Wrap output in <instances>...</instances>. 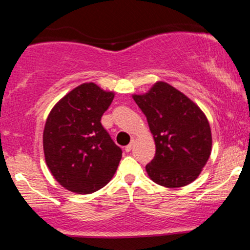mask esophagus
<instances>
[{
    "label": "esophagus",
    "mask_w": 250,
    "mask_h": 250,
    "mask_svg": "<svg viewBox=\"0 0 250 250\" xmlns=\"http://www.w3.org/2000/svg\"><path fill=\"white\" fill-rule=\"evenodd\" d=\"M134 145H135V141L134 140H131L130 141V143H129L128 146H125V150L127 151V153H129V151L131 150V149H133V147H134Z\"/></svg>",
    "instance_id": "esophagus-1"
}]
</instances>
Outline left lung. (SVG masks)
Here are the masks:
<instances>
[{
  "instance_id": "left-lung-1",
  "label": "left lung",
  "mask_w": 250,
  "mask_h": 250,
  "mask_svg": "<svg viewBox=\"0 0 250 250\" xmlns=\"http://www.w3.org/2000/svg\"><path fill=\"white\" fill-rule=\"evenodd\" d=\"M134 101L147 117L156 153L146 170L157 185L187 186L199 176L211 151L207 117L185 94L166 82H157Z\"/></svg>"
}]
</instances>
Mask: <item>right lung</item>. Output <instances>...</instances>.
Wrapping results in <instances>:
<instances>
[{
    "label": "right lung",
    "mask_w": 250,
    "mask_h": 250,
    "mask_svg": "<svg viewBox=\"0 0 250 250\" xmlns=\"http://www.w3.org/2000/svg\"><path fill=\"white\" fill-rule=\"evenodd\" d=\"M114 93L83 83L51 109L43 131L48 168L62 187L77 194L99 190L111 180L122 157L101 123Z\"/></svg>",
    "instance_id": "obj_1"
}]
</instances>
